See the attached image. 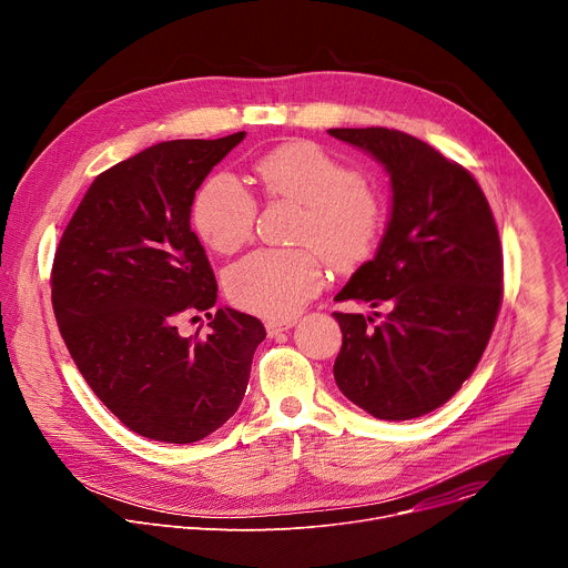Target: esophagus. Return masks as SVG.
I'll return each instance as SVG.
<instances>
[{"instance_id": "esophagus-1", "label": "esophagus", "mask_w": 568, "mask_h": 568, "mask_svg": "<svg viewBox=\"0 0 568 568\" xmlns=\"http://www.w3.org/2000/svg\"><path fill=\"white\" fill-rule=\"evenodd\" d=\"M292 326H294L292 318H287V321H267V323H265V328H267V335H270V337H276V335H281V333H287Z\"/></svg>"}]
</instances>
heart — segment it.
<instances>
[{
	"mask_svg": "<svg viewBox=\"0 0 568 568\" xmlns=\"http://www.w3.org/2000/svg\"><path fill=\"white\" fill-rule=\"evenodd\" d=\"M254 173L267 197L303 206L296 240L305 247L258 250L229 267L224 285L240 310L290 318L326 281L321 255L342 272L373 256L384 231V204L355 169L312 141L270 150L256 159ZM256 213L254 195L229 173L213 175L193 204L200 237L220 254L245 245Z\"/></svg>",
	"mask_w": 568,
	"mask_h": 568,
	"instance_id": "obj_1",
	"label": "heart"
}]
</instances>
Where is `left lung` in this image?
<instances>
[{
  "label": "left lung",
  "instance_id": "left-lung-1",
  "mask_svg": "<svg viewBox=\"0 0 568 568\" xmlns=\"http://www.w3.org/2000/svg\"><path fill=\"white\" fill-rule=\"evenodd\" d=\"M328 132L373 154L393 191L375 258L335 296L390 312L377 326L335 312V382L379 420L420 418L463 386L490 342L504 298L499 231L469 171L429 143L388 128Z\"/></svg>",
  "mask_w": 568,
  "mask_h": 568
}]
</instances>
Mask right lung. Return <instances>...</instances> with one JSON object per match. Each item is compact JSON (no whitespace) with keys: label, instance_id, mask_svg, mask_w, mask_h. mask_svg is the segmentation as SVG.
Returning <instances> with one entry per match:
<instances>
[{"label":"right lung","instance_id":"add662e5","mask_svg":"<svg viewBox=\"0 0 568 568\" xmlns=\"http://www.w3.org/2000/svg\"><path fill=\"white\" fill-rule=\"evenodd\" d=\"M245 139L161 141L101 173L69 220L51 303L80 375L134 434L189 445L220 429L245 397L265 339L256 316L209 312L217 283L191 231V206L215 164ZM212 318L204 339L176 323Z\"/></svg>","mask_w":568,"mask_h":568}]
</instances>
